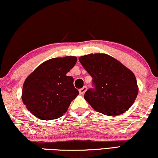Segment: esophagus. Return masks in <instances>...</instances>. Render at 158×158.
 Instances as JSON below:
<instances>
[{"mask_svg": "<svg viewBox=\"0 0 158 158\" xmlns=\"http://www.w3.org/2000/svg\"><path fill=\"white\" fill-rule=\"evenodd\" d=\"M86 90H87V87H86V86H84L83 87H82V88L80 89V90H79L80 94H83L85 93Z\"/></svg>", "mask_w": 158, "mask_h": 158, "instance_id": "1", "label": "esophagus"}]
</instances>
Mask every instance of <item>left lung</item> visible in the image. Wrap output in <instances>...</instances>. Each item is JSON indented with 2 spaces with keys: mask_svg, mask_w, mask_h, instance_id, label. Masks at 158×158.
I'll use <instances>...</instances> for the list:
<instances>
[{
  "mask_svg": "<svg viewBox=\"0 0 158 158\" xmlns=\"http://www.w3.org/2000/svg\"><path fill=\"white\" fill-rule=\"evenodd\" d=\"M79 61L93 77L94 87L87 89L84 98L94 110L116 116L124 113L132 106L138 87L131 70L105 54L82 56Z\"/></svg>",
  "mask_w": 158,
  "mask_h": 158,
  "instance_id": "obj_1",
  "label": "left lung"
}]
</instances>
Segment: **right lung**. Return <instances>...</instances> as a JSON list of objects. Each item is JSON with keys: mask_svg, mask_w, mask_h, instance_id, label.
Returning a JSON list of instances; mask_svg holds the SVG:
<instances>
[{"mask_svg": "<svg viewBox=\"0 0 158 158\" xmlns=\"http://www.w3.org/2000/svg\"><path fill=\"white\" fill-rule=\"evenodd\" d=\"M77 62L76 56L54 58L42 64L27 77L22 99L28 111L42 120L64 115L79 92L73 78L67 76Z\"/></svg>", "mask_w": 158, "mask_h": 158, "instance_id": "obj_1", "label": "right lung"}]
</instances>
